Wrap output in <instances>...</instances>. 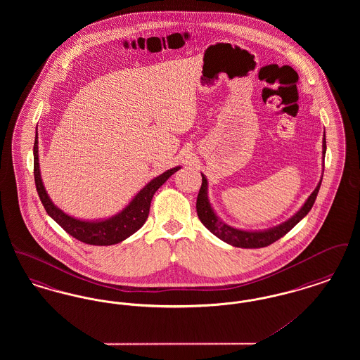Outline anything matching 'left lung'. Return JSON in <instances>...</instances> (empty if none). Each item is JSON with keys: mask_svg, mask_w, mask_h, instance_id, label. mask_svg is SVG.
Listing matches in <instances>:
<instances>
[{"mask_svg": "<svg viewBox=\"0 0 360 360\" xmlns=\"http://www.w3.org/2000/svg\"><path fill=\"white\" fill-rule=\"evenodd\" d=\"M326 134H324V139H323V160L326 158ZM323 174H324V169H323ZM201 175H202V185L200 188V193H198V197H197V205H195L197 206L198 219L214 236L223 240L226 244H231V245L239 247V248L267 247V245L273 244L276 240L281 239L282 236H285L290 229H292L297 224L300 223L308 214L309 210L311 209V206L317 198L319 190L321 186V181H323V178H320V182L317 184V186L313 190V193L309 195L308 200L291 216L290 219H288L283 223L275 225L273 228L250 231V229L235 228V226L225 223L220 219V216L216 213V210L213 209V206L210 204V200H209V195H207V179H206V176L202 172H201Z\"/></svg>", "mask_w": 360, "mask_h": 360, "instance_id": "8db88e82", "label": "left lung"}]
</instances>
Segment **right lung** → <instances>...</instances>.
Wrapping results in <instances>:
<instances>
[{"instance_id": "right-lung-1", "label": "right lung", "mask_w": 360, "mask_h": 360, "mask_svg": "<svg viewBox=\"0 0 360 360\" xmlns=\"http://www.w3.org/2000/svg\"><path fill=\"white\" fill-rule=\"evenodd\" d=\"M39 141L37 132L34 144V175L36 190L46 212L52 220L59 224L69 235L86 244L91 245H112L128 239L137 232L148 217L150 206L156 190L160 188L174 172H178L181 166L172 167L170 170L155 176L147 185H144L135 194V197L117 212L116 214L98 219V220H84L72 217L65 213L60 207L52 202L47 190L43 185L40 165H39Z\"/></svg>"}]
</instances>
